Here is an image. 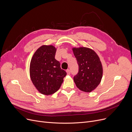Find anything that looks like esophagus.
I'll return each mask as SVG.
<instances>
[{"label":"esophagus","mask_w":132,"mask_h":132,"mask_svg":"<svg viewBox=\"0 0 132 132\" xmlns=\"http://www.w3.org/2000/svg\"><path fill=\"white\" fill-rule=\"evenodd\" d=\"M66 72H67V75H70V73H71V71H70V70H69V69H68V70H66Z\"/></svg>","instance_id":"esophagus-1"}]
</instances>
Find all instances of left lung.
<instances>
[{
  "label": "left lung",
  "mask_w": 132,
  "mask_h": 132,
  "mask_svg": "<svg viewBox=\"0 0 132 132\" xmlns=\"http://www.w3.org/2000/svg\"><path fill=\"white\" fill-rule=\"evenodd\" d=\"M72 50L79 65V72L74 77L75 84L80 90L91 92L99 85L102 78L100 59L91 48L80 47Z\"/></svg>",
  "instance_id": "obj_1"
}]
</instances>
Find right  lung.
<instances>
[{
  "instance_id": "1",
  "label": "right lung",
  "mask_w": 132,
  "mask_h": 132,
  "mask_svg": "<svg viewBox=\"0 0 132 132\" xmlns=\"http://www.w3.org/2000/svg\"><path fill=\"white\" fill-rule=\"evenodd\" d=\"M56 50L53 45L41 46L30 61L31 80L38 91L43 95H49L58 91L67 74L55 59Z\"/></svg>"
}]
</instances>
